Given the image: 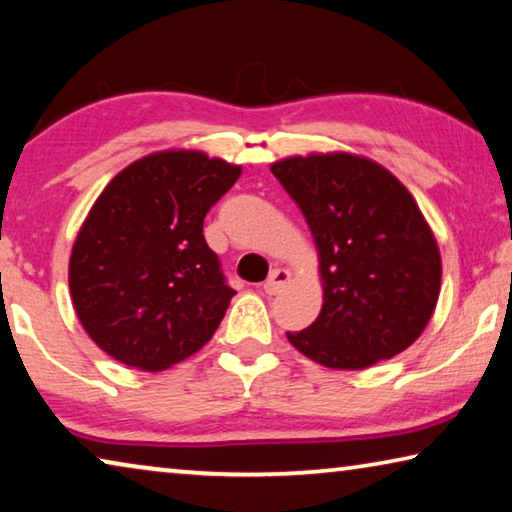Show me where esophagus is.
Instances as JSON below:
<instances>
[{
  "label": "esophagus",
  "mask_w": 512,
  "mask_h": 512,
  "mask_svg": "<svg viewBox=\"0 0 512 512\" xmlns=\"http://www.w3.org/2000/svg\"><path fill=\"white\" fill-rule=\"evenodd\" d=\"M290 281V272L283 270V267H277V270H272L270 277L263 283V290L267 295H277L281 288H286V283Z\"/></svg>",
  "instance_id": "obj_1"
}]
</instances>
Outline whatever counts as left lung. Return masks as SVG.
I'll return each instance as SVG.
<instances>
[{
    "mask_svg": "<svg viewBox=\"0 0 512 512\" xmlns=\"http://www.w3.org/2000/svg\"><path fill=\"white\" fill-rule=\"evenodd\" d=\"M318 249L322 309L288 341L327 368L361 371L421 336L437 306L442 256L407 187L352 153H311L272 164Z\"/></svg>",
    "mask_w": 512,
    "mask_h": 512,
    "instance_id": "obj_1",
    "label": "left lung"
}]
</instances>
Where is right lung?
Wrapping results in <instances>:
<instances>
[{
  "label": "right lung",
  "mask_w": 512,
  "mask_h": 512,
  "mask_svg": "<svg viewBox=\"0 0 512 512\" xmlns=\"http://www.w3.org/2000/svg\"><path fill=\"white\" fill-rule=\"evenodd\" d=\"M240 174V164L174 148L128 164L100 192L70 251L68 286L109 357L153 373L210 341L235 290L203 217Z\"/></svg>",
  "instance_id": "right-lung-1"
}]
</instances>
